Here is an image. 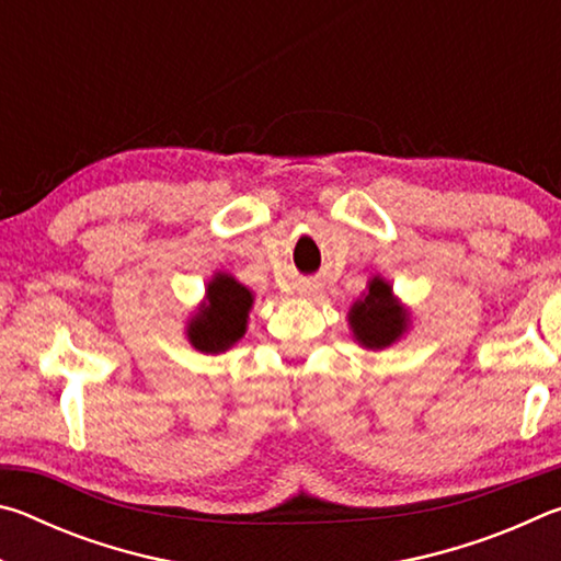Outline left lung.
<instances>
[{
  "label": "left lung",
  "instance_id": "obj_1",
  "mask_svg": "<svg viewBox=\"0 0 561 561\" xmlns=\"http://www.w3.org/2000/svg\"><path fill=\"white\" fill-rule=\"evenodd\" d=\"M405 311L393 304L391 287L383 279L368 284L364 301L351 309V329L366 348H386L403 334Z\"/></svg>",
  "mask_w": 561,
  "mask_h": 561
}]
</instances>
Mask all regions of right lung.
<instances>
[{"instance_id": "add662e5", "label": "right lung", "mask_w": 561, "mask_h": 561, "mask_svg": "<svg viewBox=\"0 0 561 561\" xmlns=\"http://www.w3.org/2000/svg\"><path fill=\"white\" fill-rule=\"evenodd\" d=\"M252 294L227 274H217L207 287V307L190 324L187 336L203 354L230 348L244 336Z\"/></svg>"}]
</instances>
